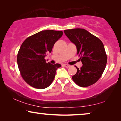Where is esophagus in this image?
Segmentation results:
<instances>
[{
  "instance_id": "esophagus-1",
  "label": "esophagus",
  "mask_w": 121,
  "mask_h": 121,
  "mask_svg": "<svg viewBox=\"0 0 121 121\" xmlns=\"http://www.w3.org/2000/svg\"><path fill=\"white\" fill-rule=\"evenodd\" d=\"M63 65L66 68H69L70 67V65H69V64H63Z\"/></svg>"
}]
</instances>
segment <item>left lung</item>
I'll list each match as a JSON object with an SVG mask.
<instances>
[{
    "mask_svg": "<svg viewBox=\"0 0 121 121\" xmlns=\"http://www.w3.org/2000/svg\"><path fill=\"white\" fill-rule=\"evenodd\" d=\"M71 42L75 44L77 54L82 66L72 77L76 84L87 87L95 84L103 74L107 63V55L103 43L99 38L82 29L64 30Z\"/></svg>",
    "mask_w": 121,
    "mask_h": 121,
    "instance_id": "obj_1",
    "label": "left lung"
}]
</instances>
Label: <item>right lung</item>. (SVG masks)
I'll list each match as a JSON object with an SVG mask.
<instances>
[{"mask_svg":"<svg viewBox=\"0 0 121 121\" xmlns=\"http://www.w3.org/2000/svg\"><path fill=\"white\" fill-rule=\"evenodd\" d=\"M63 35L62 31L44 30L27 37L17 53V62L23 79L33 87L43 89L52 84L56 70L61 67L46 62L47 53Z\"/></svg>","mask_w":121,"mask_h":121,"instance_id":"add662e5","label":"right lung"}]
</instances>
